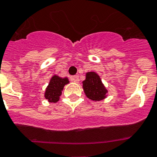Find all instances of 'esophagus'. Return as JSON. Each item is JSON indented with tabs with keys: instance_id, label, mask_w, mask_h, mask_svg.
Listing matches in <instances>:
<instances>
[{
	"instance_id": "esophagus-1",
	"label": "esophagus",
	"mask_w": 157,
	"mask_h": 157,
	"mask_svg": "<svg viewBox=\"0 0 157 157\" xmlns=\"http://www.w3.org/2000/svg\"><path fill=\"white\" fill-rule=\"evenodd\" d=\"M71 80L75 82H78V81H79V78H78V76H77V75H75V76H72V77H71Z\"/></svg>"
}]
</instances>
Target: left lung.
<instances>
[{
	"mask_svg": "<svg viewBox=\"0 0 157 157\" xmlns=\"http://www.w3.org/2000/svg\"><path fill=\"white\" fill-rule=\"evenodd\" d=\"M82 87L86 96L92 101L102 100L107 92L100 77L94 72H89L86 75V79L82 82Z\"/></svg>",
	"mask_w": 157,
	"mask_h": 157,
	"instance_id": "left-lung-1",
	"label": "left lung"
}]
</instances>
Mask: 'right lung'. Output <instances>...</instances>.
<instances>
[{
	"mask_svg": "<svg viewBox=\"0 0 157 157\" xmlns=\"http://www.w3.org/2000/svg\"><path fill=\"white\" fill-rule=\"evenodd\" d=\"M69 82L67 78H62L56 75L52 78L49 85L47 86L45 98L49 101L50 102H57L59 101V97L61 95V91L64 88V86Z\"/></svg>",
	"mask_w": 157,
	"mask_h": 157,
	"instance_id": "1",
	"label": "right lung"
}]
</instances>
